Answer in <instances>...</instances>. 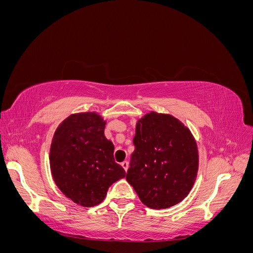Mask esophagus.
Listing matches in <instances>:
<instances>
[{
    "mask_svg": "<svg viewBox=\"0 0 253 253\" xmlns=\"http://www.w3.org/2000/svg\"><path fill=\"white\" fill-rule=\"evenodd\" d=\"M121 166H122V168H124V169H125V171L126 172L127 169H128V163H127V162H122V163H121Z\"/></svg>",
    "mask_w": 253,
    "mask_h": 253,
    "instance_id": "obj_1",
    "label": "esophagus"
}]
</instances>
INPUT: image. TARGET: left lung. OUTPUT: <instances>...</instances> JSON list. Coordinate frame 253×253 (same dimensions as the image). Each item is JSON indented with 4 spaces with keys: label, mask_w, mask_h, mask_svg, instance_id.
<instances>
[{
    "label": "left lung",
    "mask_w": 253,
    "mask_h": 253,
    "mask_svg": "<svg viewBox=\"0 0 253 253\" xmlns=\"http://www.w3.org/2000/svg\"><path fill=\"white\" fill-rule=\"evenodd\" d=\"M135 151L126 180L152 209L180 203L192 189L198 170L194 137L169 114L151 112L136 125Z\"/></svg>",
    "instance_id": "1"
}]
</instances>
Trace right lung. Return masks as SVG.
Returning a JSON list of instances; mask_svg holds the SVG:
<instances>
[{
  "mask_svg": "<svg viewBox=\"0 0 253 253\" xmlns=\"http://www.w3.org/2000/svg\"><path fill=\"white\" fill-rule=\"evenodd\" d=\"M106 122L95 112L73 114L53 134L49 163L52 178L66 197L83 207L100 204L109 188L126 176L114 160Z\"/></svg>",
  "mask_w": 253,
  "mask_h": 253,
  "instance_id": "1",
  "label": "right lung"
}]
</instances>
